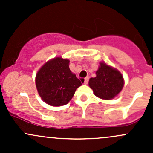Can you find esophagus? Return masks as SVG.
Here are the masks:
<instances>
[{"label":"esophagus","mask_w":153,"mask_h":153,"mask_svg":"<svg viewBox=\"0 0 153 153\" xmlns=\"http://www.w3.org/2000/svg\"><path fill=\"white\" fill-rule=\"evenodd\" d=\"M88 82H89V77H86V78H84V84H87Z\"/></svg>","instance_id":"esophagus-1"}]
</instances>
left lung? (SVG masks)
Segmentation results:
<instances>
[{"label":"left lung","mask_w":153,"mask_h":153,"mask_svg":"<svg viewBox=\"0 0 153 153\" xmlns=\"http://www.w3.org/2000/svg\"><path fill=\"white\" fill-rule=\"evenodd\" d=\"M95 73L96 76L89 79V85L97 97L110 100L121 92L124 86V78L118 70L101 63Z\"/></svg>","instance_id":"8db88e82"}]
</instances>
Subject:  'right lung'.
I'll list each match as a JSON object with an SVG mask.
<instances>
[{
    "mask_svg": "<svg viewBox=\"0 0 153 153\" xmlns=\"http://www.w3.org/2000/svg\"><path fill=\"white\" fill-rule=\"evenodd\" d=\"M69 61L56 58L46 63L37 73L35 84L39 95L49 105L67 104L81 82L69 67Z\"/></svg>",
    "mask_w": 153,
    "mask_h": 153,
    "instance_id": "right-lung-1",
    "label": "right lung"
}]
</instances>
